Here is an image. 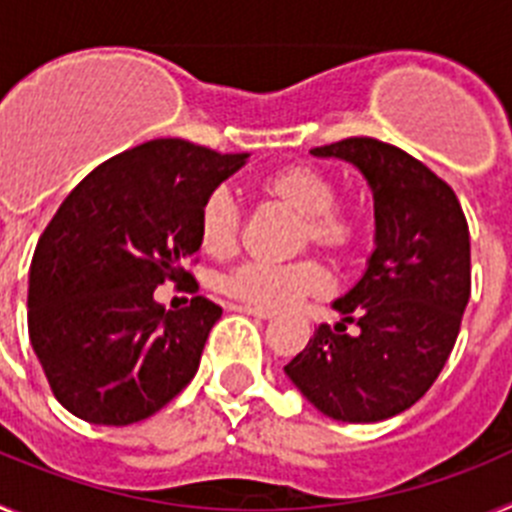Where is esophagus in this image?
Segmentation results:
<instances>
[{"instance_id": "esophagus-1", "label": "esophagus", "mask_w": 512, "mask_h": 512, "mask_svg": "<svg viewBox=\"0 0 512 512\" xmlns=\"http://www.w3.org/2000/svg\"><path fill=\"white\" fill-rule=\"evenodd\" d=\"M230 310L243 312V315H253V318H259V320H269L271 315H274L271 310H259V307H248V305H230Z\"/></svg>"}]
</instances>
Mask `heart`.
I'll list each match as a JSON object with an SVG mask.
<instances>
[{"instance_id":"1","label":"heart","mask_w":512,"mask_h":512,"mask_svg":"<svg viewBox=\"0 0 512 512\" xmlns=\"http://www.w3.org/2000/svg\"><path fill=\"white\" fill-rule=\"evenodd\" d=\"M259 192L274 205L300 217L297 248H323L330 256H348L361 241V220L354 210L336 205V184L310 164H284L259 179ZM241 238V207L225 189L202 200L197 215V241L212 259H228ZM220 289L230 300L259 310H284L302 297L323 295L328 274L315 259L287 266L243 264L223 277Z\"/></svg>"}]
</instances>
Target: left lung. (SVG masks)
Returning a JSON list of instances; mask_svg holds the SVG:
<instances>
[{
	"label": "left lung",
	"mask_w": 512,
	"mask_h": 512,
	"mask_svg": "<svg viewBox=\"0 0 512 512\" xmlns=\"http://www.w3.org/2000/svg\"><path fill=\"white\" fill-rule=\"evenodd\" d=\"M312 156L356 166L374 197V251L284 374L323 415L379 423L420 400L449 361L472 292L469 228L454 189L400 148L346 138ZM354 322L356 334H346Z\"/></svg>",
	"instance_id": "8db88e82"
}]
</instances>
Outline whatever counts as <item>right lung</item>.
<instances>
[{"label": "right lung", "instance_id": "right-lung-1", "mask_svg": "<svg viewBox=\"0 0 512 512\" xmlns=\"http://www.w3.org/2000/svg\"><path fill=\"white\" fill-rule=\"evenodd\" d=\"M246 161L182 138L148 140L97 166L58 207L30 264L27 330L76 418L138 423L192 382L223 310L207 297L166 310L153 292L192 279L184 264L200 251L202 200Z\"/></svg>", "mask_w": 512, "mask_h": 512}]
</instances>
